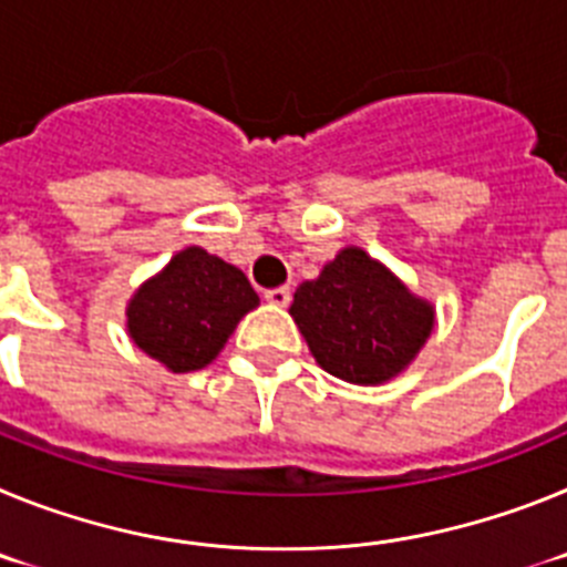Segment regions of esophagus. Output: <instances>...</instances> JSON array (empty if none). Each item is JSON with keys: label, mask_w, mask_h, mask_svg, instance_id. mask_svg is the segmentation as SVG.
Returning a JSON list of instances; mask_svg holds the SVG:
<instances>
[{"label": "esophagus", "mask_w": 567, "mask_h": 567, "mask_svg": "<svg viewBox=\"0 0 567 567\" xmlns=\"http://www.w3.org/2000/svg\"><path fill=\"white\" fill-rule=\"evenodd\" d=\"M264 298L272 303V307H289V300H292V289L289 287H275L264 292Z\"/></svg>", "instance_id": "1"}]
</instances>
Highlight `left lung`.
Here are the masks:
<instances>
[{
	"mask_svg": "<svg viewBox=\"0 0 567 567\" xmlns=\"http://www.w3.org/2000/svg\"><path fill=\"white\" fill-rule=\"evenodd\" d=\"M295 323L329 374L358 385L394 378L432 334L434 312L378 260L349 247L295 292Z\"/></svg>",
	"mask_w": 567,
	"mask_h": 567,
	"instance_id": "obj_1",
	"label": "left lung"
}]
</instances>
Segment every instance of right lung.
Returning <instances> with one entry per match:
<instances>
[{
  "mask_svg": "<svg viewBox=\"0 0 567 567\" xmlns=\"http://www.w3.org/2000/svg\"><path fill=\"white\" fill-rule=\"evenodd\" d=\"M258 307L247 275L202 247H189L147 280L127 307L130 338L173 372L204 369Z\"/></svg>",
  "mask_w": 567,
  "mask_h": 567,
  "instance_id": "add662e5",
  "label": "right lung"
}]
</instances>
